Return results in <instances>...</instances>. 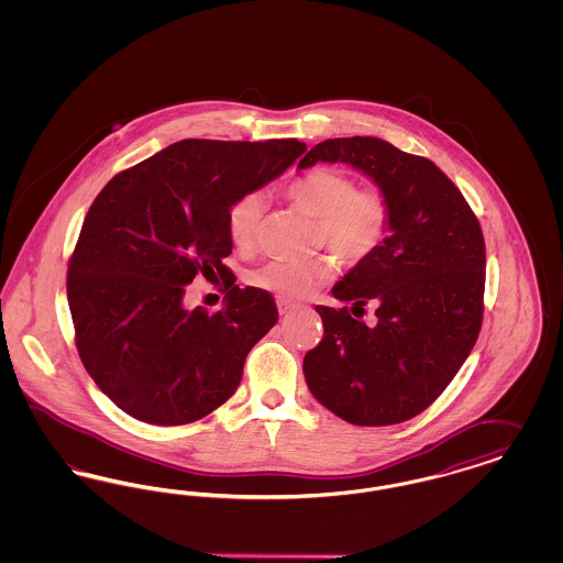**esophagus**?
<instances>
[{"label": "esophagus", "mask_w": 563, "mask_h": 563, "mask_svg": "<svg viewBox=\"0 0 563 563\" xmlns=\"http://www.w3.org/2000/svg\"><path fill=\"white\" fill-rule=\"evenodd\" d=\"M276 306H278V312H280V314H289L291 310L297 308V303L289 301V299H278V301H276Z\"/></svg>", "instance_id": "esophagus-1"}]
</instances>
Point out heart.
<instances>
[{"label":"heart","mask_w":563,"mask_h":563,"mask_svg":"<svg viewBox=\"0 0 563 563\" xmlns=\"http://www.w3.org/2000/svg\"><path fill=\"white\" fill-rule=\"evenodd\" d=\"M299 209L317 217V242H324L342 264L358 266L374 257L390 234L393 207L377 188H354L338 168H312L287 188ZM264 213V196L246 191L228 211V234L239 249H251ZM335 262L319 255L303 262L276 260L251 274V283L283 299H301L331 280Z\"/></svg>","instance_id":"b5f03b06"}]
</instances>
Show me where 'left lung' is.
<instances>
[{
  "instance_id": "left-lung-1",
  "label": "left lung",
  "mask_w": 563,
  "mask_h": 563,
  "mask_svg": "<svg viewBox=\"0 0 563 563\" xmlns=\"http://www.w3.org/2000/svg\"><path fill=\"white\" fill-rule=\"evenodd\" d=\"M346 162L369 175L393 207L390 234L333 287L352 311L376 306V324L349 306H317L322 340L303 356L314 399L356 427L411 420L434 401L475 346L483 321L485 242L454 181L429 158L375 136L327 139L299 168Z\"/></svg>"
}]
</instances>
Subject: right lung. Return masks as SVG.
<instances>
[{
  "instance_id": "add662e5",
  "label": "right lung",
  "mask_w": 563,
  "mask_h": 563,
  "mask_svg": "<svg viewBox=\"0 0 563 563\" xmlns=\"http://www.w3.org/2000/svg\"><path fill=\"white\" fill-rule=\"evenodd\" d=\"M303 152L297 139H184L99 191L69 257L67 299L81 363L122 411L181 427L236 393L249 350L278 310L223 266L228 211ZM198 273L224 283L227 306L214 316L183 306Z\"/></svg>"
}]
</instances>
